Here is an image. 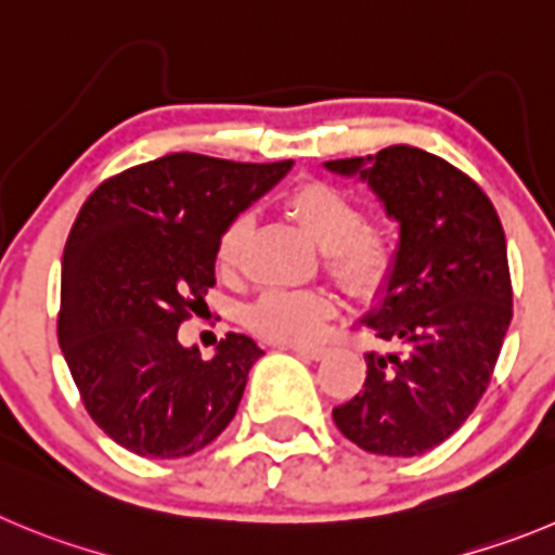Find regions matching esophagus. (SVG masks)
Returning <instances> with one entry per match:
<instances>
[{"mask_svg": "<svg viewBox=\"0 0 555 555\" xmlns=\"http://www.w3.org/2000/svg\"><path fill=\"white\" fill-rule=\"evenodd\" d=\"M282 348L293 350V353L304 356V359H312V361L323 359V356L328 353V348H325V345H282Z\"/></svg>", "mask_w": 555, "mask_h": 555, "instance_id": "34e87169", "label": "esophagus"}]
</instances>
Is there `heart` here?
Here are the masks:
<instances>
[{
	"label": "heart",
	"mask_w": 555,
	"mask_h": 555,
	"mask_svg": "<svg viewBox=\"0 0 555 555\" xmlns=\"http://www.w3.org/2000/svg\"><path fill=\"white\" fill-rule=\"evenodd\" d=\"M287 210L323 246L331 273L350 289H372L395 260V235L383 224L364 221L361 205L350 194L323 180H309L287 196ZM251 219L237 214L221 230V271H235L241 262ZM334 312L331 293L318 287H271L248 307L246 320L257 334L279 341H309L320 334Z\"/></svg>",
	"instance_id": "heart-1"
}]
</instances>
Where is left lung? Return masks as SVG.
<instances>
[{
    "label": "left lung",
    "instance_id": "8db88e82",
    "mask_svg": "<svg viewBox=\"0 0 555 555\" xmlns=\"http://www.w3.org/2000/svg\"><path fill=\"white\" fill-rule=\"evenodd\" d=\"M359 178L400 224L377 304L361 323L395 350L364 353V388L334 408L364 452L416 457L463 427L512 320L506 237L493 202L449 160L408 144L325 160Z\"/></svg>",
    "mask_w": 555,
    "mask_h": 555
}]
</instances>
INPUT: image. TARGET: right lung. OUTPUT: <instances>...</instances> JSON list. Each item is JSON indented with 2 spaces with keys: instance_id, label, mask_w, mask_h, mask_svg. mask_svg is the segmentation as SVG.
<instances>
[{
  "instance_id": "1",
  "label": "right lung",
  "mask_w": 555,
  "mask_h": 555,
  "mask_svg": "<svg viewBox=\"0 0 555 555\" xmlns=\"http://www.w3.org/2000/svg\"><path fill=\"white\" fill-rule=\"evenodd\" d=\"M293 160L169 153L114 175L62 254L56 336L92 422L139 457H189L227 429L260 345L227 334L214 359L178 328L216 284L221 230Z\"/></svg>"
}]
</instances>
